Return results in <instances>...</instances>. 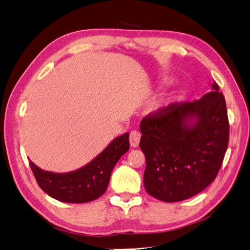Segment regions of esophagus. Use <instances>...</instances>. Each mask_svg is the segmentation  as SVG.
Segmentation results:
<instances>
[{"instance_id":"esophagus-1","label":"esophagus","mask_w":250,"mask_h":250,"mask_svg":"<svg viewBox=\"0 0 250 250\" xmlns=\"http://www.w3.org/2000/svg\"><path fill=\"white\" fill-rule=\"evenodd\" d=\"M140 140H141V133L139 131H131L130 135H129V142H130V145L131 147L135 148L139 146L140 144Z\"/></svg>"}]
</instances>
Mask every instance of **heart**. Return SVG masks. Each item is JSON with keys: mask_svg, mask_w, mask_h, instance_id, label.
I'll return each mask as SVG.
<instances>
[{"mask_svg": "<svg viewBox=\"0 0 250 250\" xmlns=\"http://www.w3.org/2000/svg\"><path fill=\"white\" fill-rule=\"evenodd\" d=\"M179 97H180L179 95H176V96H175V98H179ZM164 107H165V105H164V104H158L157 106H156V109L160 110V109H163Z\"/></svg>", "mask_w": 250, "mask_h": 250, "instance_id": "b5f03b06", "label": "heart"}]
</instances>
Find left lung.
Wrapping results in <instances>:
<instances>
[{
    "mask_svg": "<svg viewBox=\"0 0 250 250\" xmlns=\"http://www.w3.org/2000/svg\"><path fill=\"white\" fill-rule=\"evenodd\" d=\"M199 100L170 104L140 124L146 157L144 186L154 198L176 202L213 183L229 140L225 99L214 81Z\"/></svg>",
    "mask_w": 250,
    "mask_h": 250,
    "instance_id": "left-lung-1",
    "label": "left lung"
}]
</instances>
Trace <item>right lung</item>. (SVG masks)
<instances>
[{"instance_id":"obj_1","label":"right lung","mask_w":250,"mask_h":250,"mask_svg":"<svg viewBox=\"0 0 250 250\" xmlns=\"http://www.w3.org/2000/svg\"><path fill=\"white\" fill-rule=\"evenodd\" d=\"M129 149V133L113 139L108 146L83 167L66 173L44 171L31 161L30 167L42 190L52 198L66 203H85L104 194L111 171Z\"/></svg>"}]
</instances>
